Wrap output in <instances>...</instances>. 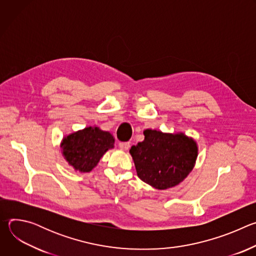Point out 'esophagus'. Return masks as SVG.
Instances as JSON below:
<instances>
[{"label": "esophagus", "mask_w": 256, "mask_h": 256, "mask_svg": "<svg viewBox=\"0 0 256 256\" xmlns=\"http://www.w3.org/2000/svg\"><path fill=\"white\" fill-rule=\"evenodd\" d=\"M130 147V144L128 142H120V150H122V151L128 150Z\"/></svg>", "instance_id": "34e87169"}]
</instances>
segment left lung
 <instances>
[{"label": "left lung", "mask_w": 256, "mask_h": 256, "mask_svg": "<svg viewBox=\"0 0 256 256\" xmlns=\"http://www.w3.org/2000/svg\"><path fill=\"white\" fill-rule=\"evenodd\" d=\"M144 140L132 146V157L140 180L160 190L178 186L192 172L198 154L196 142L184 132L144 130Z\"/></svg>", "instance_id": "1"}]
</instances>
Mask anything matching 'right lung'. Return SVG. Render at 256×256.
I'll return each instance as SVG.
<instances>
[{
  "label": "right lung",
  "mask_w": 256,
  "mask_h": 256,
  "mask_svg": "<svg viewBox=\"0 0 256 256\" xmlns=\"http://www.w3.org/2000/svg\"><path fill=\"white\" fill-rule=\"evenodd\" d=\"M60 148L68 165L76 171L87 173L97 166L108 150L114 148V138L98 126H87L66 136Z\"/></svg>",
  "instance_id": "right-lung-1"
}]
</instances>
